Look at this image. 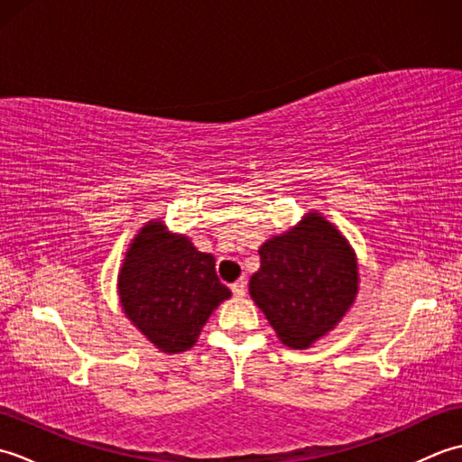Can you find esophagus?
I'll use <instances>...</instances> for the list:
<instances>
[{
    "label": "esophagus",
    "mask_w": 462,
    "mask_h": 462,
    "mask_svg": "<svg viewBox=\"0 0 462 462\" xmlns=\"http://www.w3.org/2000/svg\"><path fill=\"white\" fill-rule=\"evenodd\" d=\"M232 293H234V296H236V298H244V296H246V282H244V280L234 282V283H232Z\"/></svg>",
    "instance_id": "34e87169"
}]
</instances>
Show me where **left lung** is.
I'll use <instances>...</instances> for the list:
<instances>
[{
    "label": "left lung",
    "instance_id": "8db88e82",
    "mask_svg": "<svg viewBox=\"0 0 462 462\" xmlns=\"http://www.w3.org/2000/svg\"><path fill=\"white\" fill-rule=\"evenodd\" d=\"M258 252L260 270L250 278V296L283 346L311 347L336 329L356 303V250L321 212L303 214Z\"/></svg>",
    "mask_w": 462,
    "mask_h": 462
}]
</instances>
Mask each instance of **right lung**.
I'll return each instance as SVG.
<instances>
[{"label":"right lung","instance_id":"right-lung-1","mask_svg":"<svg viewBox=\"0 0 462 462\" xmlns=\"http://www.w3.org/2000/svg\"><path fill=\"white\" fill-rule=\"evenodd\" d=\"M212 254L152 218L134 234L116 276L126 319L162 353H182L200 337L230 290L216 276Z\"/></svg>","mask_w":462,"mask_h":462}]
</instances>
